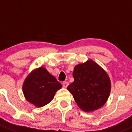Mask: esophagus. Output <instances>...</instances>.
Segmentation results:
<instances>
[{
  "label": "esophagus",
  "mask_w": 132,
  "mask_h": 132,
  "mask_svg": "<svg viewBox=\"0 0 132 132\" xmlns=\"http://www.w3.org/2000/svg\"><path fill=\"white\" fill-rule=\"evenodd\" d=\"M69 85V83L67 82V81H63L62 82V86H63V87H64V88H66V87L68 86Z\"/></svg>",
  "instance_id": "esophagus-1"
}]
</instances>
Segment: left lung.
Instances as JSON below:
<instances>
[{
	"mask_svg": "<svg viewBox=\"0 0 132 132\" xmlns=\"http://www.w3.org/2000/svg\"><path fill=\"white\" fill-rule=\"evenodd\" d=\"M75 80L67 87L79 108L86 112L93 111L104 105L111 92L109 76L92 59L75 66Z\"/></svg>",
	"mask_w": 132,
	"mask_h": 132,
	"instance_id": "left-lung-1",
	"label": "left lung"
}]
</instances>
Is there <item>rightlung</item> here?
Wrapping results in <instances>:
<instances>
[{
    "mask_svg": "<svg viewBox=\"0 0 132 132\" xmlns=\"http://www.w3.org/2000/svg\"><path fill=\"white\" fill-rule=\"evenodd\" d=\"M61 87V84L45 68L40 67L33 70L26 77L23 85V92L29 102L41 108L49 103Z\"/></svg>",
    "mask_w": 132,
    "mask_h": 132,
    "instance_id": "right-lung-1",
    "label": "right lung"
}]
</instances>
